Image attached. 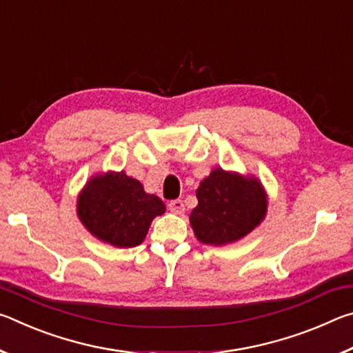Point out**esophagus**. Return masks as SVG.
Segmentation results:
<instances>
[{"label": "esophagus", "mask_w": 353, "mask_h": 353, "mask_svg": "<svg viewBox=\"0 0 353 353\" xmlns=\"http://www.w3.org/2000/svg\"><path fill=\"white\" fill-rule=\"evenodd\" d=\"M168 207H170V210H171L172 213H177V214H182V213H183V210H185L183 202H182L181 199H174V201H171L170 204H168Z\"/></svg>", "instance_id": "34e87169"}]
</instances>
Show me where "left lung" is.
Wrapping results in <instances>:
<instances>
[{
  "label": "left lung",
  "mask_w": 353,
  "mask_h": 353,
  "mask_svg": "<svg viewBox=\"0 0 353 353\" xmlns=\"http://www.w3.org/2000/svg\"><path fill=\"white\" fill-rule=\"evenodd\" d=\"M190 224L202 244L225 246L250 234L268 212V194L255 176L214 168L196 190Z\"/></svg>",
  "instance_id": "left-lung-1"
}]
</instances>
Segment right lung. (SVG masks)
<instances>
[{"label":"right lung","mask_w":353,"mask_h":353,"mask_svg":"<svg viewBox=\"0 0 353 353\" xmlns=\"http://www.w3.org/2000/svg\"><path fill=\"white\" fill-rule=\"evenodd\" d=\"M76 213L82 225L110 246L128 249L143 243L155 216L166 207L124 171L99 172L77 194Z\"/></svg>","instance_id":"1"}]
</instances>
